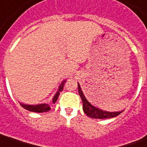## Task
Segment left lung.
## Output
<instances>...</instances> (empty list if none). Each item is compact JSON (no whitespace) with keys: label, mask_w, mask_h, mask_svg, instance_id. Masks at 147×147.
I'll list each match as a JSON object with an SVG mask.
<instances>
[{"label":"left lung","mask_w":147,"mask_h":147,"mask_svg":"<svg viewBox=\"0 0 147 147\" xmlns=\"http://www.w3.org/2000/svg\"><path fill=\"white\" fill-rule=\"evenodd\" d=\"M78 92L79 95L82 98V103H83V111L86 115L89 116L90 118L93 119H109L113 118L119 115L122 112H109L102 111L100 109L96 108L94 106H92L89 102L86 100L85 96L82 92L81 87L78 84Z\"/></svg>","instance_id":"1"}]
</instances>
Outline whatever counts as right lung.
Masks as SVG:
<instances>
[{
  "instance_id": "1",
  "label": "right lung",
  "mask_w": 147,
  "mask_h": 147,
  "mask_svg": "<svg viewBox=\"0 0 147 147\" xmlns=\"http://www.w3.org/2000/svg\"><path fill=\"white\" fill-rule=\"evenodd\" d=\"M63 85H64V82H62L61 85L59 86V92H57L55 96H54V98H53V103L55 104L56 100H58V97H59V92H61L62 91V89H63ZM21 106L24 108V109H27V110H28L30 112H48L50 111V109L51 108L49 107L48 105H22L20 104Z\"/></svg>"
}]
</instances>
